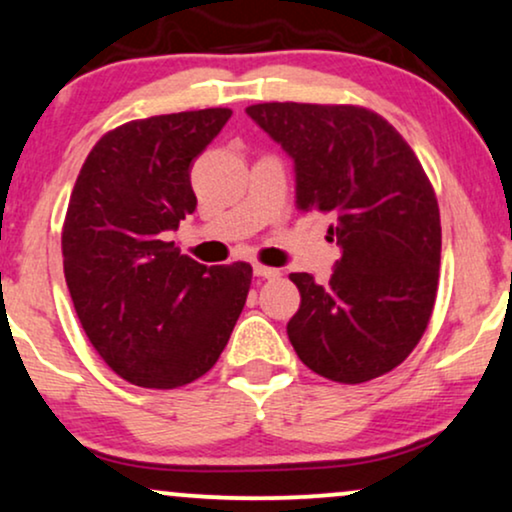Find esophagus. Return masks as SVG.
I'll list each match as a JSON object with an SVG mask.
<instances>
[{"mask_svg":"<svg viewBox=\"0 0 512 512\" xmlns=\"http://www.w3.org/2000/svg\"><path fill=\"white\" fill-rule=\"evenodd\" d=\"M252 271H255V276H260V278H278V276H281V271L274 269V267H264V264H255Z\"/></svg>","mask_w":512,"mask_h":512,"instance_id":"1","label":"esophagus"}]
</instances>
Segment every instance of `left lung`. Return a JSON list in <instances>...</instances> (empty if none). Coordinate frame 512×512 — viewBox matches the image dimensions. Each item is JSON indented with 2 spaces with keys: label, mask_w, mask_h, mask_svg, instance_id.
Masks as SVG:
<instances>
[{
  "label": "left lung",
  "mask_w": 512,
  "mask_h": 512,
  "mask_svg": "<svg viewBox=\"0 0 512 512\" xmlns=\"http://www.w3.org/2000/svg\"><path fill=\"white\" fill-rule=\"evenodd\" d=\"M245 113L293 160L297 210L328 212L342 252L328 286L290 274L300 290L290 345L335 383L392 371L428 328L442 252L437 198L416 153L359 106L257 103Z\"/></svg>",
  "instance_id": "left-lung-1"
}]
</instances>
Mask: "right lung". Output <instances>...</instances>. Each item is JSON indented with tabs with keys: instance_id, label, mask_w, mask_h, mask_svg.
I'll list each match as a JSON object with an SVG mask.
<instances>
[{
	"instance_id": "1",
	"label": "right lung",
	"mask_w": 512,
	"mask_h": 512,
	"mask_svg": "<svg viewBox=\"0 0 512 512\" xmlns=\"http://www.w3.org/2000/svg\"><path fill=\"white\" fill-rule=\"evenodd\" d=\"M229 108L127 122L92 148L63 224V271L101 359L139 387L172 390L208 373L250 290L245 262L205 267L170 231L196 210L193 160Z\"/></svg>"
}]
</instances>
